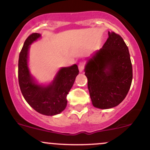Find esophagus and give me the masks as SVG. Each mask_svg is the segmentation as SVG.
I'll list each match as a JSON object with an SVG mask.
<instances>
[{
  "instance_id": "1",
  "label": "esophagus",
  "mask_w": 150,
  "mask_h": 150,
  "mask_svg": "<svg viewBox=\"0 0 150 150\" xmlns=\"http://www.w3.org/2000/svg\"><path fill=\"white\" fill-rule=\"evenodd\" d=\"M78 68H79V70H80V72H82L83 71L84 68H85V66H84V65L82 64V63H80L78 65Z\"/></svg>"
}]
</instances>
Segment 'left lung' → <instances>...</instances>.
I'll return each instance as SVG.
<instances>
[{
  "label": "left lung",
  "mask_w": 150,
  "mask_h": 150,
  "mask_svg": "<svg viewBox=\"0 0 150 150\" xmlns=\"http://www.w3.org/2000/svg\"><path fill=\"white\" fill-rule=\"evenodd\" d=\"M103 47L87 60L85 75L94 107L106 109L118 106L126 97L132 80L128 48L119 34L108 32Z\"/></svg>",
  "instance_id": "left-lung-1"
}]
</instances>
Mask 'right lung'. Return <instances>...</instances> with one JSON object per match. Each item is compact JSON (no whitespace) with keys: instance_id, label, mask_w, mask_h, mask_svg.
Here are the masks:
<instances>
[{"instance_id":"right-lung-1","label":"right lung","mask_w":150,"mask_h":150,"mask_svg":"<svg viewBox=\"0 0 150 150\" xmlns=\"http://www.w3.org/2000/svg\"><path fill=\"white\" fill-rule=\"evenodd\" d=\"M39 37L40 34L33 33L24 43L18 61L19 85L26 101L36 111L46 116H54L61 113L66 107L67 95L73 87L79 70L76 64L61 68L49 85L37 84L29 69L28 53L30 46Z\"/></svg>"}]
</instances>
